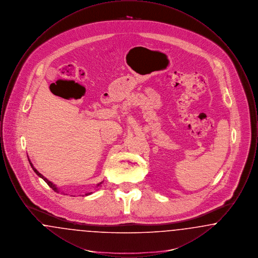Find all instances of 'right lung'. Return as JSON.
<instances>
[{
	"label": "right lung",
	"mask_w": 258,
	"mask_h": 258,
	"mask_svg": "<svg viewBox=\"0 0 258 258\" xmlns=\"http://www.w3.org/2000/svg\"><path fill=\"white\" fill-rule=\"evenodd\" d=\"M28 160H29V162H30V164H31V166H32V168H33V170L35 171V173L37 174L38 177H40V178H41V179H42V180H43V181H44L46 184H48L50 187H51V188H52L54 191H56V192H61V194H62V195H67V194H64L63 191H61V189H60V188L57 186V184H53V183H52L51 181H49L47 178H45V177H44L42 174H40L39 172L37 171V169H36V167H35V166L33 165V163L31 162L30 159H28ZM102 182H103V181H101L100 183H98V184L96 185V188H97V189H98V186H100V185H101ZM92 194H93L92 191H91V192H87V194H85V196H90V195H92Z\"/></svg>",
	"instance_id": "add662e5"
}]
</instances>
